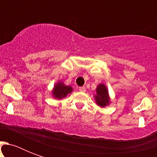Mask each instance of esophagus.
Here are the masks:
<instances>
[{
  "mask_svg": "<svg viewBox=\"0 0 157 157\" xmlns=\"http://www.w3.org/2000/svg\"><path fill=\"white\" fill-rule=\"evenodd\" d=\"M79 90L81 91V92H86V89L85 86H81V87H80V88H79Z\"/></svg>",
  "mask_w": 157,
  "mask_h": 157,
  "instance_id": "34e87169",
  "label": "esophagus"
}]
</instances>
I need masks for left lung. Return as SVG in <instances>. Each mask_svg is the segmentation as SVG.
<instances>
[{"instance_id": "left-lung-1", "label": "left lung", "mask_w": 157, "mask_h": 157, "mask_svg": "<svg viewBox=\"0 0 157 157\" xmlns=\"http://www.w3.org/2000/svg\"><path fill=\"white\" fill-rule=\"evenodd\" d=\"M96 103L101 107H104L110 103V98L107 86L104 84H99L96 89V94L94 95Z\"/></svg>"}]
</instances>
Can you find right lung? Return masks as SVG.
I'll use <instances>...</instances> for the list:
<instances>
[{"label":"right lung","mask_w":157,"mask_h":157,"mask_svg":"<svg viewBox=\"0 0 157 157\" xmlns=\"http://www.w3.org/2000/svg\"><path fill=\"white\" fill-rule=\"evenodd\" d=\"M73 89L71 86L64 85L63 82L59 81L56 85H54V89H53L52 94L54 98L57 99H61L63 98H65L68 94L71 93Z\"/></svg>","instance_id":"1"}]
</instances>
